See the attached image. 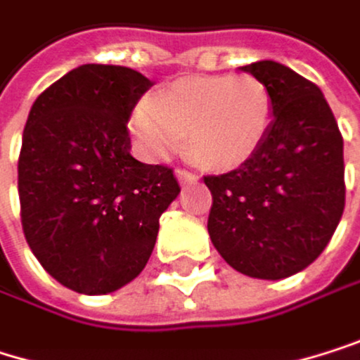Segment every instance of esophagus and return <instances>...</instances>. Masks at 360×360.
<instances>
[{
	"label": "esophagus",
	"mask_w": 360,
	"mask_h": 360,
	"mask_svg": "<svg viewBox=\"0 0 360 360\" xmlns=\"http://www.w3.org/2000/svg\"><path fill=\"white\" fill-rule=\"evenodd\" d=\"M174 174L179 179V184H194V181H198V174H194V172H190L186 168H179Z\"/></svg>",
	"instance_id": "34e87169"
}]
</instances>
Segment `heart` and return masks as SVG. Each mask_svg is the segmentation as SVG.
Returning <instances> with one entry per match:
<instances>
[{
	"mask_svg": "<svg viewBox=\"0 0 360 360\" xmlns=\"http://www.w3.org/2000/svg\"><path fill=\"white\" fill-rule=\"evenodd\" d=\"M275 117L269 87L252 74H207L174 81L158 98H143L132 112L141 149L164 160L186 145L215 170L239 168L264 145Z\"/></svg>",
	"mask_w": 360,
	"mask_h": 360,
	"instance_id": "heart-1",
	"label": "heart"
}]
</instances>
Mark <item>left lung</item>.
Returning a JSON list of instances; mask_svg holds the SVG:
<instances>
[{
	"instance_id": "8db88e82",
	"label": "left lung",
	"mask_w": 360,
	"mask_h": 360,
	"mask_svg": "<svg viewBox=\"0 0 360 360\" xmlns=\"http://www.w3.org/2000/svg\"><path fill=\"white\" fill-rule=\"evenodd\" d=\"M262 81L275 117L262 149L243 166L209 174V237L243 275L284 279L326 248L346 205L344 139L322 91L277 61L241 68Z\"/></svg>"
}]
</instances>
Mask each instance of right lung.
<instances>
[{
	"mask_svg": "<svg viewBox=\"0 0 360 360\" xmlns=\"http://www.w3.org/2000/svg\"><path fill=\"white\" fill-rule=\"evenodd\" d=\"M151 85L132 68L85 63L30 110L18 155L22 233L74 292L106 295L139 277L160 215L181 192L172 168L130 153L127 119Z\"/></svg>",
	"mask_w": 360,
	"mask_h": 360,
	"instance_id": "add662e5",
	"label": "right lung"
}]
</instances>
